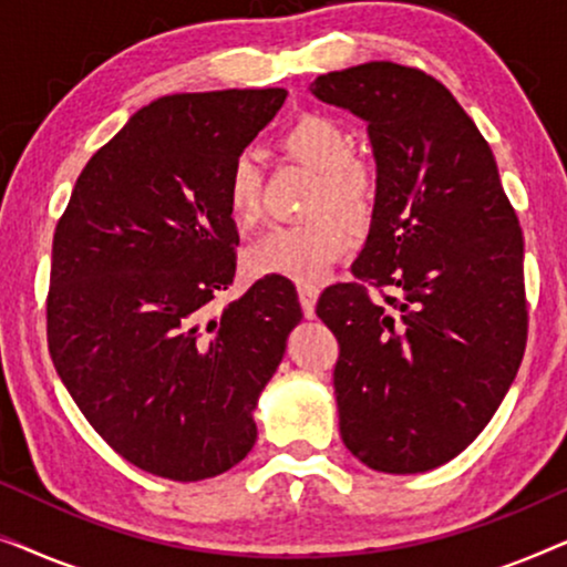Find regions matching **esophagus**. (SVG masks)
Returning <instances> with one entry per match:
<instances>
[{
	"label": "esophagus",
	"instance_id": "esophagus-1",
	"mask_svg": "<svg viewBox=\"0 0 567 567\" xmlns=\"http://www.w3.org/2000/svg\"><path fill=\"white\" fill-rule=\"evenodd\" d=\"M317 297H320V289H317V286H309V284L299 286V301H301V309H305L307 317H315Z\"/></svg>",
	"mask_w": 567,
	"mask_h": 567
}]
</instances>
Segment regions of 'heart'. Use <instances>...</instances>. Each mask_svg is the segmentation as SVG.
Masks as SVG:
<instances>
[{"mask_svg":"<svg viewBox=\"0 0 567 567\" xmlns=\"http://www.w3.org/2000/svg\"><path fill=\"white\" fill-rule=\"evenodd\" d=\"M281 152L317 173L312 212L336 208L348 219H367L377 198V173L367 159L348 152V131L336 118L305 113L281 134ZM224 208L237 227L260 216V173L250 154H239L224 177ZM353 247V231L338 214H320L305 224L274 227L247 247L255 276H278L315 284Z\"/></svg>","mask_w":567,"mask_h":567,"instance_id":"b5f03b06","label":"heart"}]
</instances>
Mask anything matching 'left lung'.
Wrapping results in <instances>:
<instances>
[{
    "label": "left lung",
    "instance_id": "left-lung-1",
    "mask_svg": "<svg viewBox=\"0 0 567 567\" xmlns=\"http://www.w3.org/2000/svg\"><path fill=\"white\" fill-rule=\"evenodd\" d=\"M309 90L369 123L377 159L359 281L317 301L340 346V436L371 470L429 472L477 439L524 359L518 216L475 121L431 74L369 61Z\"/></svg>",
    "mask_w": 567,
    "mask_h": 567
}]
</instances>
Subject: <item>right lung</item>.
<instances>
[{
	"instance_id": "right-lung-1",
	"label": "right lung",
	"mask_w": 567,
	"mask_h": 567,
	"mask_svg": "<svg viewBox=\"0 0 567 567\" xmlns=\"http://www.w3.org/2000/svg\"><path fill=\"white\" fill-rule=\"evenodd\" d=\"M284 100L281 87L154 100L92 154L53 235V367L107 446L175 483L245 460L301 320L284 278L212 305L237 268L224 177Z\"/></svg>"
}]
</instances>
